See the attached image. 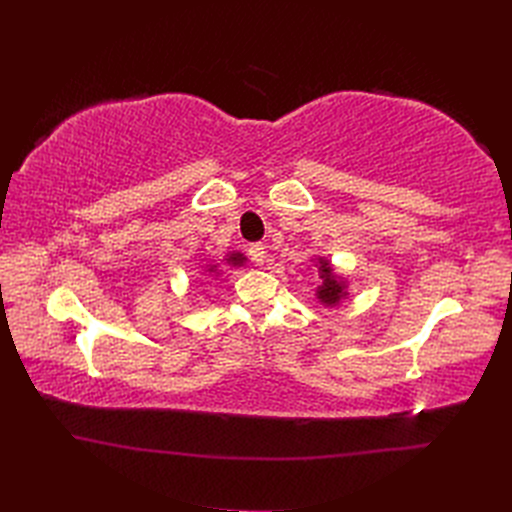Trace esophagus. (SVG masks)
Instances as JSON below:
<instances>
[{
	"label": "esophagus",
	"instance_id": "1",
	"mask_svg": "<svg viewBox=\"0 0 512 512\" xmlns=\"http://www.w3.org/2000/svg\"><path fill=\"white\" fill-rule=\"evenodd\" d=\"M250 258L256 262V265H265V260H267V250H265V245L262 243H254V245H250Z\"/></svg>",
	"mask_w": 512,
	"mask_h": 512
}]
</instances>
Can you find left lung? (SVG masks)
Listing matches in <instances>:
<instances>
[{
  "mask_svg": "<svg viewBox=\"0 0 512 512\" xmlns=\"http://www.w3.org/2000/svg\"><path fill=\"white\" fill-rule=\"evenodd\" d=\"M320 277H322V286L318 288V297L327 305H335L339 297H342V286L335 282L329 262L320 260Z\"/></svg>",
  "mask_w": 512,
  "mask_h": 512,
  "instance_id": "obj_1",
  "label": "left lung"
}]
</instances>
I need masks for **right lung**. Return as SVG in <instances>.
Segmentation results:
<instances>
[{
  "label": "right lung",
  "instance_id": "right-lung-1",
  "mask_svg": "<svg viewBox=\"0 0 512 512\" xmlns=\"http://www.w3.org/2000/svg\"><path fill=\"white\" fill-rule=\"evenodd\" d=\"M243 260H245L243 254H230V256H228V262H232V265H235V267H239Z\"/></svg>",
  "mask_w": 512,
  "mask_h": 512
}]
</instances>
